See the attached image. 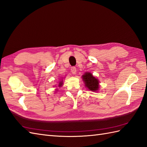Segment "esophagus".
Masks as SVG:
<instances>
[{
    "label": "esophagus",
    "mask_w": 147,
    "mask_h": 147,
    "mask_svg": "<svg viewBox=\"0 0 147 147\" xmlns=\"http://www.w3.org/2000/svg\"><path fill=\"white\" fill-rule=\"evenodd\" d=\"M71 72L73 74H76V72H77V69H76V68L75 67H71Z\"/></svg>",
    "instance_id": "34e87169"
}]
</instances>
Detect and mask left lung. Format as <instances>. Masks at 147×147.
Instances as JSON below:
<instances>
[{"mask_svg":"<svg viewBox=\"0 0 147 147\" xmlns=\"http://www.w3.org/2000/svg\"><path fill=\"white\" fill-rule=\"evenodd\" d=\"M85 87L88 90L92 92H98L99 89V81L90 72H85L82 77Z\"/></svg>","mask_w":147,"mask_h":147,"instance_id":"1","label":"left lung"}]
</instances>
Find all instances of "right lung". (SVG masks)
Instances as JSON below:
<instances>
[{"mask_svg": "<svg viewBox=\"0 0 147 147\" xmlns=\"http://www.w3.org/2000/svg\"><path fill=\"white\" fill-rule=\"evenodd\" d=\"M62 85H63V80L60 81V82H59V84L58 85L59 87H61L62 86Z\"/></svg>", "mask_w": 147, "mask_h": 147, "instance_id": "right-lung-1", "label": "right lung"}]
</instances>
